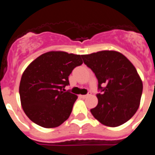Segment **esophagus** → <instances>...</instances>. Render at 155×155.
<instances>
[{"label":"esophagus","mask_w":155,"mask_h":155,"mask_svg":"<svg viewBox=\"0 0 155 155\" xmlns=\"http://www.w3.org/2000/svg\"><path fill=\"white\" fill-rule=\"evenodd\" d=\"M91 91H88V93H87V94H84V95H81V97L82 98H87V96H89V95H91Z\"/></svg>","instance_id":"1"}]
</instances>
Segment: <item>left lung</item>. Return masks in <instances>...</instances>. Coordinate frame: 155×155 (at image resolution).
<instances>
[{"instance_id":"left-lung-1","label":"left lung","mask_w":155,"mask_h":155,"mask_svg":"<svg viewBox=\"0 0 155 155\" xmlns=\"http://www.w3.org/2000/svg\"><path fill=\"white\" fill-rule=\"evenodd\" d=\"M81 57L98 79V102L91 109V114L108 127L125 124L139 108L143 91L136 68L116 51L104 50Z\"/></svg>"}]
</instances>
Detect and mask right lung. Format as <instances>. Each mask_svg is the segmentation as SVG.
Wrapping results in <instances>:
<instances>
[{
	"label": "right lung",
	"mask_w": 155,
	"mask_h": 155,
	"mask_svg": "<svg viewBox=\"0 0 155 155\" xmlns=\"http://www.w3.org/2000/svg\"><path fill=\"white\" fill-rule=\"evenodd\" d=\"M83 64L81 55L61 51L43 53L21 76L19 94L25 113L37 125L53 128L69 118L76 94L65 91L68 77Z\"/></svg>",
	"instance_id": "1"
}]
</instances>
